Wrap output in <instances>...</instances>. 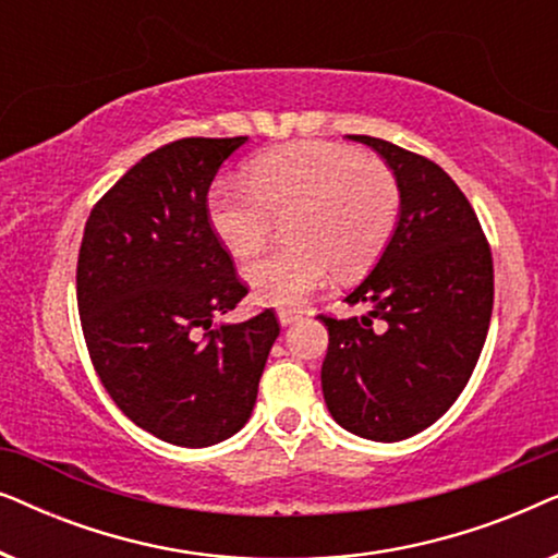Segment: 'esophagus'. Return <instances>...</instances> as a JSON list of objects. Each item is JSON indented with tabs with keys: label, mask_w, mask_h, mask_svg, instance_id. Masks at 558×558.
Here are the masks:
<instances>
[{
	"label": "esophagus",
	"mask_w": 558,
	"mask_h": 558,
	"mask_svg": "<svg viewBox=\"0 0 558 558\" xmlns=\"http://www.w3.org/2000/svg\"><path fill=\"white\" fill-rule=\"evenodd\" d=\"M302 317V312L300 310H279V323L281 325H292V323H296V319Z\"/></svg>",
	"instance_id": "34e87169"
}]
</instances>
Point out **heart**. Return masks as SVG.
<instances>
[{
  "mask_svg": "<svg viewBox=\"0 0 558 558\" xmlns=\"http://www.w3.org/2000/svg\"><path fill=\"white\" fill-rule=\"evenodd\" d=\"M208 213L239 258L262 248L284 218L287 241L254 258L243 277L262 304L296 307L330 266L350 274L380 254L399 223L401 185L386 159L335 142H292L251 159L246 182H218Z\"/></svg>",
  "mask_w": 558,
  "mask_h": 558,
  "instance_id": "1",
  "label": "heart"
}]
</instances>
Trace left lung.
I'll return each mask as SVG.
<instances>
[{"label":"left lung","mask_w":558,"mask_h":558,"mask_svg":"<svg viewBox=\"0 0 558 558\" xmlns=\"http://www.w3.org/2000/svg\"><path fill=\"white\" fill-rule=\"evenodd\" d=\"M393 167L401 218L348 304L365 317L319 315L330 332L323 393L340 426L373 441L414 437L457 401L493 315V254L457 182L437 162L350 134Z\"/></svg>","instance_id":"1"}]
</instances>
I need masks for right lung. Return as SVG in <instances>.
Returning a JSON list of instances; mask_svg holds the SVG:
<instances>
[{
	"mask_svg": "<svg viewBox=\"0 0 558 558\" xmlns=\"http://www.w3.org/2000/svg\"><path fill=\"white\" fill-rule=\"evenodd\" d=\"M243 142L162 144L83 228L75 296L90 363L111 401L170 445H216L248 422L279 335L271 310L213 327L248 294L208 213L213 180Z\"/></svg>",
	"mask_w": 558,
	"mask_h": 558,
	"instance_id": "add662e5",
	"label": "right lung"
}]
</instances>
